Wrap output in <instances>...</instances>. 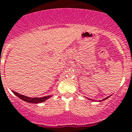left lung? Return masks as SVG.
Segmentation results:
<instances>
[{
  "instance_id": "obj_1",
  "label": "left lung",
  "mask_w": 132,
  "mask_h": 132,
  "mask_svg": "<svg viewBox=\"0 0 132 132\" xmlns=\"http://www.w3.org/2000/svg\"><path fill=\"white\" fill-rule=\"evenodd\" d=\"M109 98V97H106V98H104V100H103V101H104V100H106V98Z\"/></svg>"
}]
</instances>
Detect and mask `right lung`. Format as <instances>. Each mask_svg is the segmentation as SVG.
<instances>
[{
    "mask_svg": "<svg viewBox=\"0 0 132 132\" xmlns=\"http://www.w3.org/2000/svg\"><path fill=\"white\" fill-rule=\"evenodd\" d=\"M13 92L14 93V94L17 96V97H19V98H21L23 101H26L27 103H42L45 101L46 100H47L48 98L51 97V96H44V97H41V98H29L28 96H26L21 95L20 94L17 93V92H15V91H13Z\"/></svg>",
    "mask_w": 132,
    "mask_h": 132,
    "instance_id": "1",
    "label": "right lung"
}]
</instances>
